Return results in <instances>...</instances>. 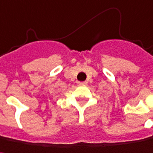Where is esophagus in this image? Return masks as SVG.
Masks as SVG:
<instances>
[{
    "label": "esophagus",
    "mask_w": 153,
    "mask_h": 153,
    "mask_svg": "<svg viewBox=\"0 0 153 153\" xmlns=\"http://www.w3.org/2000/svg\"><path fill=\"white\" fill-rule=\"evenodd\" d=\"M77 84H78L79 86H86V85H87V82H79Z\"/></svg>",
    "instance_id": "esophagus-1"
}]
</instances>
